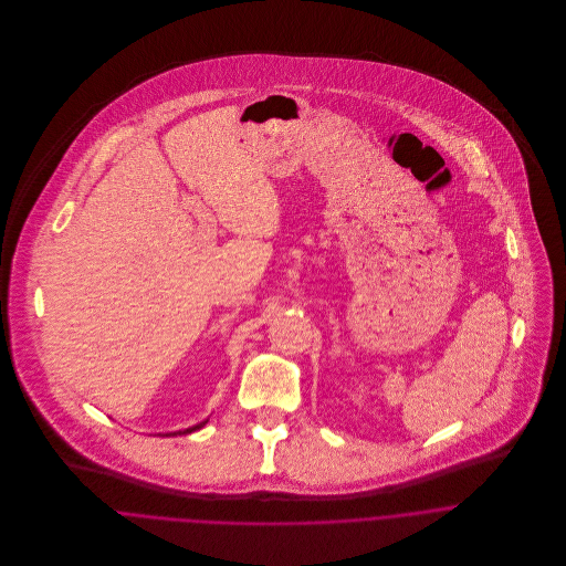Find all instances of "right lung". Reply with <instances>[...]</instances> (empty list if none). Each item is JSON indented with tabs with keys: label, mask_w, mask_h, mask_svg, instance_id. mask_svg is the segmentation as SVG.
Here are the masks:
<instances>
[{
	"label": "right lung",
	"mask_w": 566,
	"mask_h": 566,
	"mask_svg": "<svg viewBox=\"0 0 566 566\" xmlns=\"http://www.w3.org/2000/svg\"><path fill=\"white\" fill-rule=\"evenodd\" d=\"M205 422H207V420H205ZM205 422H200V424H193V427H189V429H185V431H174V433H165V436H176V433H191V431H196V429L205 427Z\"/></svg>",
	"instance_id": "right-lung-1"
}]
</instances>
